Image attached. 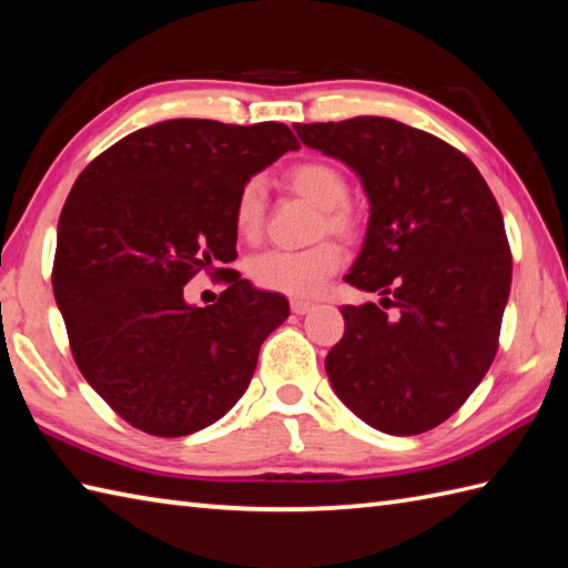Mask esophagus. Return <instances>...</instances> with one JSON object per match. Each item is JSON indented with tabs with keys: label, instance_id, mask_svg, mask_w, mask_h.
I'll return each instance as SVG.
<instances>
[{
	"label": "esophagus",
	"instance_id": "obj_1",
	"mask_svg": "<svg viewBox=\"0 0 568 568\" xmlns=\"http://www.w3.org/2000/svg\"><path fill=\"white\" fill-rule=\"evenodd\" d=\"M315 305L313 303H310V300H291V310H293V313L295 315H305V313H310V310H313Z\"/></svg>",
	"mask_w": 568,
	"mask_h": 568
}]
</instances>
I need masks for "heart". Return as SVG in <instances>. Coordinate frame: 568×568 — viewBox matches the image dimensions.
Segmentation results:
<instances>
[{"mask_svg":"<svg viewBox=\"0 0 568 568\" xmlns=\"http://www.w3.org/2000/svg\"><path fill=\"white\" fill-rule=\"evenodd\" d=\"M285 184L297 196L307 199L320 209L315 236L332 233L342 241H352L359 231V219L347 204L349 182L335 164L322 160L297 162L285 172ZM265 224V184L253 176L239 189L233 202V226L243 241H255ZM342 248L335 241H320L303 251L271 248L255 253L246 263L251 281L263 291L313 297L322 291L329 275H335L342 265Z\"/></svg>","mask_w":568,"mask_h":568,"instance_id":"heart-1","label":"heart"}]
</instances>
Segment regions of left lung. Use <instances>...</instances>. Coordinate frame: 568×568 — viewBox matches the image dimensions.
Wrapping results in <instances>:
<instances>
[{
	"label": "left lung",
	"instance_id": "1",
	"mask_svg": "<svg viewBox=\"0 0 568 568\" xmlns=\"http://www.w3.org/2000/svg\"><path fill=\"white\" fill-rule=\"evenodd\" d=\"M295 130L359 174L372 211L344 281L382 305H342L329 384L364 424L418 436L468 402L497 354L513 283L503 211L477 166L430 132L376 115Z\"/></svg>",
	"mask_w": 568,
	"mask_h": 568
}]
</instances>
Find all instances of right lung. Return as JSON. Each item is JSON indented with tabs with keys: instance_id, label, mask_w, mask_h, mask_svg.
Segmentation results:
<instances>
[{
	"instance_id": "1",
	"label": "right lung",
	"mask_w": 568,
	"mask_h": 568,
	"mask_svg": "<svg viewBox=\"0 0 568 568\" xmlns=\"http://www.w3.org/2000/svg\"><path fill=\"white\" fill-rule=\"evenodd\" d=\"M300 142L283 122L180 118L130 132L85 166L59 219L53 295L78 369L150 436L176 438L226 414L258 349L291 315L236 271L233 202ZM199 270L230 283L214 306L183 300Z\"/></svg>"
}]
</instances>
